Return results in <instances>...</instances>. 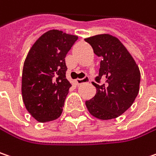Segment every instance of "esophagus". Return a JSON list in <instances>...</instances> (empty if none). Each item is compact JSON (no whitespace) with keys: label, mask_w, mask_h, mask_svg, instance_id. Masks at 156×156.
I'll return each instance as SVG.
<instances>
[{"label":"esophagus","mask_w":156,"mask_h":156,"mask_svg":"<svg viewBox=\"0 0 156 156\" xmlns=\"http://www.w3.org/2000/svg\"><path fill=\"white\" fill-rule=\"evenodd\" d=\"M76 82V84L80 85V84H82V83H86V82H90V78L88 76H85L83 79H76L75 80Z\"/></svg>","instance_id":"obj_1"}]
</instances>
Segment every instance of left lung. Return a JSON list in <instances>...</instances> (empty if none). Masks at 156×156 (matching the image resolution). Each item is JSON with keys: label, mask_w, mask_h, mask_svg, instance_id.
Masks as SVG:
<instances>
[{"label": "left lung", "mask_w": 156, "mask_h": 156, "mask_svg": "<svg viewBox=\"0 0 156 156\" xmlns=\"http://www.w3.org/2000/svg\"><path fill=\"white\" fill-rule=\"evenodd\" d=\"M94 53L101 57L96 95L85 102L89 112L95 118L109 120L119 117L133 104L140 90V72L133 56L120 40L110 34L85 38Z\"/></svg>", "instance_id": "8db88e82"}]
</instances>
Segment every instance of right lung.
<instances>
[{
	"instance_id": "obj_1",
	"label": "right lung",
	"mask_w": 156,
	"mask_h": 156,
	"mask_svg": "<svg viewBox=\"0 0 156 156\" xmlns=\"http://www.w3.org/2000/svg\"><path fill=\"white\" fill-rule=\"evenodd\" d=\"M78 37L58 30L40 36L28 52L22 74V97L29 113L38 122L61 115L71 83L66 78V53Z\"/></svg>"
}]
</instances>
